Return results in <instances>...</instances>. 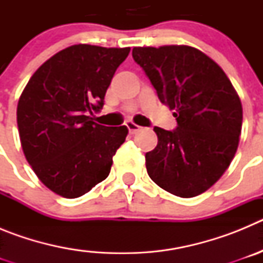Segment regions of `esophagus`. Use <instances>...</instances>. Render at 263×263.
<instances>
[{
    "instance_id": "obj_1",
    "label": "esophagus",
    "mask_w": 263,
    "mask_h": 263,
    "mask_svg": "<svg viewBox=\"0 0 263 263\" xmlns=\"http://www.w3.org/2000/svg\"><path fill=\"white\" fill-rule=\"evenodd\" d=\"M126 127H127V129H129V133L130 134H136L137 132H138V130L141 129V127H139L138 125H136V124H134V122H132V121H127V122H126Z\"/></svg>"
}]
</instances>
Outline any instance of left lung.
I'll return each instance as SVG.
<instances>
[{"instance_id": "8db88e82", "label": "left lung", "mask_w": 263, "mask_h": 263, "mask_svg": "<svg viewBox=\"0 0 263 263\" xmlns=\"http://www.w3.org/2000/svg\"><path fill=\"white\" fill-rule=\"evenodd\" d=\"M160 103L175 110L174 130L154 127L158 145L146 153L148 176L180 197L205 192L221 178L238 147L242 105L231 80L190 46L134 47Z\"/></svg>"}]
</instances>
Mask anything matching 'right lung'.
Returning <instances> with one entry per match:
<instances>
[{
    "label": "right lung",
    "instance_id": "add662e5",
    "mask_svg": "<svg viewBox=\"0 0 263 263\" xmlns=\"http://www.w3.org/2000/svg\"><path fill=\"white\" fill-rule=\"evenodd\" d=\"M129 47L75 45L55 53L31 76L17 106L21 145L43 184L67 199L108 178L126 126H103L100 111Z\"/></svg>",
    "mask_w": 263,
    "mask_h": 263
}]
</instances>
